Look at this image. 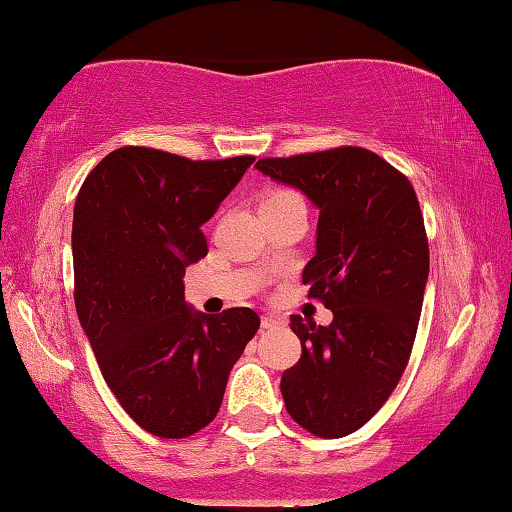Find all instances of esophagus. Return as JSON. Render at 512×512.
Here are the masks:
<instances>
[{
    "label": "esophagus",
    "mask_w": 512,
    "mask_h": 512,
    "mask_svg": "<svg viewBox=\"0 0 512 512\" xmlns=\"http://www.w3.org/2000/svg\"><path fill=\"white\" fill-rule=\"evenodd\" d=\"M281 324V320L276 315H263L261 317V326L267 331V329H276V326Z\"/></svg>",
    "instance_id": "obj_1"
}]
</instances>
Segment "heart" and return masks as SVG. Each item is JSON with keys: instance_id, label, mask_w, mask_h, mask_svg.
I'll return each instance as SVG.
<instances>
[{"instance_id": "1", "label": "heart", "mask_w": 512, "mask_h": 512, "mask_svg": "<svg viewBox=\"0 0 512 512\" xmlns=\"http://www.w3.org/2000/svg\"><path fill=\"white\" fill-rule=\"evenodd\" d=\"M286 192H288V190H276V192H272L270 197H276V195H286Z\"/></svg>"}]
</instances>
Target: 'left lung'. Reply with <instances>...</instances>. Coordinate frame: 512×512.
<instances>
[{"label": "left lung", "mask_w": 512, "mask_h": 512, "mask_svg": "<svg viewBox=\"0 0 512 512\" xmlns=\"http://www.w3.org/2000/svg\"><path fill=\"white\" fill-rule=\"evenodd\" d=\"M256 167L320 208L317 251L301 281L333 322L292 315L301 358L283 372L281 395L301 429L345 438L388 401L413 351L429 279L420 201L406 174L363 147L261 158Z\"/></svg>", "instance_id": "left-lung-1"}]
</instances>
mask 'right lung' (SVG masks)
Returning a JSON list of instances; mask_svg holds the SVG:
<instances>
[{
	"instance_id": "obj_1",
	"label": "right lung",
	"mask_w": 512,
	"mask_h": 512,
	"mask_svg": "<svg viewBox=\"0 0 512 512\" xmlns=\"http://www.w3.org/2000/svg\"><path fill=\"white\" fill-rule=\"evenodd\" d=\"M254 161L120 147L92 167L74 204L79 322L108 388L158 438H188L215 420L261 326L251 308L204 315L183 299L186 267L208 254L201 224Z\"/></svg>"
}]
</instances>
